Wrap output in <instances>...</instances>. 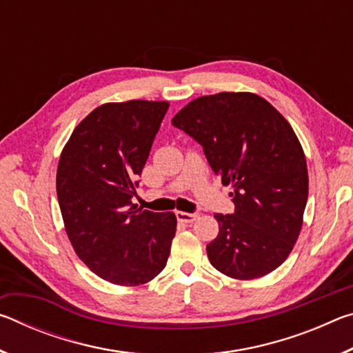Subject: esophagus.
Wrapping results in <instances>:
<instances>
[{
  "instance_id": "1",
  "label": "esophagus",
  "mask_w": 353,
  "mask_h": 353,
  "mask_svg": "<svg viewBox=\"0 0 353 353\" xmlns=\"http://www.w3.org/2000/svg\"><path fill=\"white\" fill-rule=\"evenodd\" d=\"M176 216L179 223H185V224H191L198 219L199 214L198 213H187V212H176Z\"/></svg>"
}]
</instances>
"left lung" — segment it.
<instances>
[{
    "instance_id": "left-lung-1",
    "label": "left lung",
    "mask_w": 353,
    "mask_h": 353,
    "mask_svg": "<svg viewBox=\"0 0 353 353\" xmlns=\"http://www.w3.org/2000/svg\"><path fill=\"white\" fill-rule=\"evenodd\" d=\"M172 126L204 148L213 172L234 188V214L216 213L219 234L207 246L219 272L252 280L288 259L302 229L308 198L303 149L291 124L249 92L196 98Z\"/></svg>"
}]
</instances>
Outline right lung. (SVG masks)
Returning a JSON list of instances; mask_svg holds the SVG:
<instances>
[{
    "label": "right lung",
    "mask_w": 353,
    "mask_h": 353,
    "mask_svg": "<svg viewBox=\"0 0 353 353\" xmlns=\"http://www.w3.org/2000/svg\"><path fill=\"white\" fill-rule=\"evenodd\" d=\"M166 101L107 103L77 124L62 149L56 188L65 230L97 276L121 286L151 282L170 256L177 219L132 204Z\"/></svg>",
    "instance_id": "obj_1"
}]
</instances>
